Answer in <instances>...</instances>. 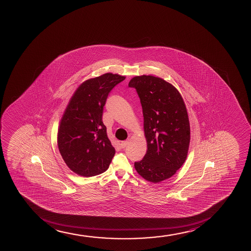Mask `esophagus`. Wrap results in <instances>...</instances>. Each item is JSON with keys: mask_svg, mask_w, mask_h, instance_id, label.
Wrapping results in <instances>:
<instances>
[{"mask_svg": "<svg viewBox=\"0 0 251 251\" xmlns=\"http://www.w3.org/2000/svg\"><path fill=\"white\" fill-rule=\"evenodd\" d=\"M128 144H129V139H128V140H126V141L122 142L120 145H121L122 149H124L125 147H127V145H128Z\"/></svg>", "mask_w": 251, "mask_h": 251, "instance_id": "esophagus-1", "label": "esophagus"}]
</instances>
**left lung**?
<instances>
[{"mask_svg": "<svg viewBox=\"0 0 251 251\" xmlns=\"http://www.w3.org/2000/svg\"><path fill=\"white\" fill-rule=\"evenodd\" d=\"M128 87H134L140 99L148 148L134 167L144 179L159 183L172 177L188 155L190 126L185 104L179 92L160 77L134 76Z\"/></svg>", "mask_w": 251, "mask_h": 251, "instance_id": "obj_1", "label": "left lung"}]
</instances>
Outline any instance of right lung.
I'll use <instances>...</instances> for the list:
<instances>
[{
	"mask_svg": "<svg viewBox=\"0 0 251 251\" xmlns=\"http://www.w3.org/2000/svg\"><path fill=\"white\" fill-rule=\"evenodd\" d=\"M125 76L105 74L80 85L60 122L57 145L63 160L76 175L92 177L105 172L115 149L107 138L102 112L111 90Z\"/></svg>",
	"mask_w": 251,
	"mask_h": 251,
	"instance_id": "right-lung-1",
	"label": "right lung"
}]
</instances>
